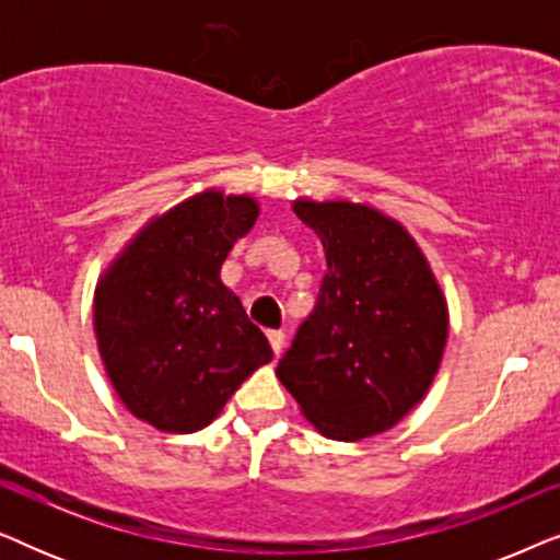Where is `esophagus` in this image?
<instances>
[{"label": "esophagus", "mask_w": 560, "mask_h": 560, "mask_svg": "<svg viewBox=\"0 0 560 560\" xmlns=\"http://www.w3.org/2000/svg\"><path fill=\"white\" fill-rule=\"evenodd\" d=\"M267 339H270V347L275 351V357L282 354V347H285V334L282 331H270L267 334Z\"/></svg>", "instance_id": "1"}]
</instances>
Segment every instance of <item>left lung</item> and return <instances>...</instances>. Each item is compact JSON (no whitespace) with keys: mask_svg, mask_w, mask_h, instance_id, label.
<instances>
[{"mask_svg":"<svg viewBox=\"0 0 560 560\" xmlns=\"http://www.w3.org/2000/svg\"><path fill=\"white\" fill-rule=\"evenodd\" d=\"M324 244V285L278 380L334 441L389 431L423 400L448 339V303L423 249L370 203L295 198Z\"/></svg>","mask_w":560,"mask_h":560,"instance_id":"left-lung-1","label":"left lung"}]
</instances>
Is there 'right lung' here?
Returning a JSON list of instances; mask_svg holds the SVG:
<instances>
[{
	"label": "right lung",
	"instance_id": "right-lung-1",
	"mask_svg": "<svg viewBox=\"0 0 560 560\" xmlns=\"http://www.w3.org/2000/svg\"><path fill=\"white\" fill-rule=\"evenodd\" d=\"M257 217L255 196L206 188L152 217L98 275L94 331L106 377L158 431H201L272 359L219 275Z\"/></svg>",
	"mask_w": 560,
	"mask_h": 560
}]
</instances>
